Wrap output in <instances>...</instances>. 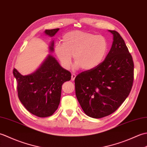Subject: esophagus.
Returning <instances> with one entry per match:
<instances>
[{"mask_svg": "<svg viewBox=\"0 0 147 147\" xmlns=\"http://www.w3.org/2000/svg\"><path fill=\"white\" fill-rule=\"evenodd\" d=\"M76 74H71V80L72 81H74L75 80V78H76Z\"/></svg>", "mask_w": 147, "mask_h": 147, "instance_id": "34e87169", "label": "esophagus"}]
</instances>
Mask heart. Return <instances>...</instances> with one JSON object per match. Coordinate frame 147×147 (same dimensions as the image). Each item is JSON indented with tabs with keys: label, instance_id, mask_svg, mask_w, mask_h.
Here are the masks:
<instances>
[{
	"label": "heart",
	"instance_id": "b5f03b06",
	"mask_svg": "<svg viewBox=\"0 0 147 147\" xmlns=\"http://www.w3.org/2000/svg\"><path fill=\"white\" fill-rule=\"evenodd\" d=\"M108 50L104 37L100 35L73 31L62 37V44L57 43L55 52L62 67L69 69L73 55L75 69L82 67L85 71L96 68L104 61Z\"/></svg>",
	"mask_w": 147,
	"mask_h": 147
}]
</instances>
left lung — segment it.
Returning a JSON list of instances; mask_svg holds the SVG:
<instances>
[{
    "instance_id": "8db88e82",
    "label": "left lung",
    "mask_w": 147,
    "mask_h": 147,
    "mask_svg": "<svg viewBox=\"0 0 147 147\" xmlns=\"http://www.w3.org/2000/svg\"><path fill=\"white\" fill-rule=\"evenodd\" d=\"M105 60L93 69L78 75L75 92L85 113L102 118L113 113L129 95L134 77V64L125 42L116 31Z\"/></svg>"
}]
</instances>
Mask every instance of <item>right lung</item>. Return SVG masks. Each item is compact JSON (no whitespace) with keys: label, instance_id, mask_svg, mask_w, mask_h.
Here are the masks:
<instances>
[{"label":"right lung","instance_id":"add662e5","mask_svg":"<svg viewBox=\"0 0 147 147\" xmlns=\"http://www.w3.org/2000/svg\"><path fill=\"white\" fill-rule=\"evenodd\" d=\"M59 28L46 30L44 33L54 36ZM54 41L49 46L50 52L54 51ZM13 75L17 82L18 96L22 104L30 113L40 117L51 116L60 104L62 85L69 81L71 74L49 54L37 69L32 74L22 75L14 69Z\"/></svg>","mask_w":147,"mask_h":147}]
</instances>
